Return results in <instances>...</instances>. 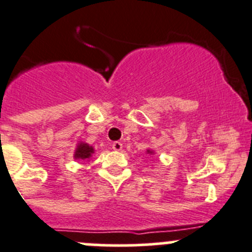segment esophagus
I'll return each instance as SVG.
<instances>
[{"mask_svg":"<svg viewBox=\"0 0 252 252\" xmlns=\"http://www.w3.org/2000/svg\"><path fill=\"white\" fill-rule=\"evenodd\" d=\"M122 148H123V144L121 143V141H114L113 144H112V149L116 151H121Z\"/></svg>","mask_w":252,"mask_h":252,"instance_id":"esophagus-1","label":"esophagus"}]
</instances>
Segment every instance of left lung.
Here are the masks:
<instances>
[{"label":"left lung","instance_id":"obj_1","mask_svg":"<svg viewBox=\"0 0 252 252\" xmlns=\"http://www.w3.org/2000/svg\"><path fill=\"white\" fill-rule=\"evenodd\" d=\"M146 153H148V154H154V151L153 150H148V151H146Z\"/></svg>","mask_w":252,"mask_h":252}]
</instances>
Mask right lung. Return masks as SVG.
<instances>
[{
	"mask_svg": "<svg viewBox=\"0 0 252 252\" xmlns=\"http://www.w3.org/2000/svg\"><path fill=\"white\" fill-rule=\"evenodd\" d=\"M94 153V148H92V146H90L89 144L79 143L77 144L76 150H75L74 158H76V160L77 158H79V160H89Z\"/></svg>",
	"mask_w": 252,
	"mask_h": 252,
	"instance_id": "right-lung-1",
	"label": "right lung"
}]
</instances>
